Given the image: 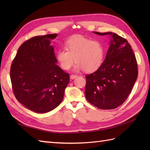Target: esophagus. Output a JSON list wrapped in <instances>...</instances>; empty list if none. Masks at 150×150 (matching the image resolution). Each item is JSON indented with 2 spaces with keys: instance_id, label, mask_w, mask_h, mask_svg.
<instances>
[{
  "instance_id": "obj_1",
  "label": "esophagus",
  "mask_w": 150,
  "mask_h": 150,
  "mask_svg": "<svg viewBox=\"0 0 150 150\" xmlns=\"http://www.w3.org/2000/svg\"><path fill=\"white\" fill-rule=\"evenodd\" d=\"M77 77V75H70V78H71V79H74Z\"/></svg>"
}]
</instances>
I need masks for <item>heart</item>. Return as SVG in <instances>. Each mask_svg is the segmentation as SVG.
Listing matches in <instances>:
<instances>
[{"instance_id":"1","label":"heart","mask_w":150,"mask_h":150,"mask_svg":"<svg viewBox=\"0 0 150 150\" xmlns=\"http://www.w3.org/2000/svg\"><path fill=\"white\" fill-rule=\"evenodd\" d=\"M65 48L59 50L56 53L57 61L64 70L71 68L75 59V71L93 72L103 64L105 47L99 40L82 35L73 36L66 41Z\"/></svg>"}]
</instances>
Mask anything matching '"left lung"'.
<instances>
[{
  "label": "left lung",
  "instance_id": "8db88e82",
  "mask_svg": "<svg viewBox=\"0 0 150 150\" xmlns=\"http://www.w3.org/2000/svg\"><path fill=\"white\" fill-rule=\"evenodd\" d=\"M106 59L96 71L86 76L85 95L87 100L102 110L119 106L131 93L138 77L137 62L128 40L112 32Z\"/></svg>",
  "mask_w": 150,
  "mask_h": 150
}]
</instances>
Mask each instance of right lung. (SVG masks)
I'll use <instances>...</instances> for the list:
<instances>
[{
	"label": "right lung",
	"mask_w": 150,
	"mask_h": 150,
	"mask_svg": "<svg viewBox=\"0 0 150 150\" xmlns=\"http://www.w3.org/2000/svg\"><path fill=\"white\" fill-rule=\"evenodd\" d=\"M57 33L31 38L13 60L10 79L17 100L36 113H47L62 101L69 75L57 65L51 41Z\"/></svg>",
	"instance_id": "1"
}]
</instances>
